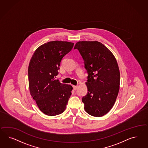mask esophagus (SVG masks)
I'll use <instances>...</instances> for the list:
<instances>
[{"instance_id":"esophagus-1","label":"esophagus","mask_w":148,"mask_h":148,"mask_svg":"<svg viewBox=\"0 0 148 148\" xmlns=\"http://www.w3.org/2000/svg\"><path fill=\"white\" fill-rule=\"evenodd\" d=\"M73 89L74 90H76L77 89V86H73Z\"/></svg>"}]
</instances>
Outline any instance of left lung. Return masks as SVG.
I'll return each mask as SVG.
<instances>
[{
  "mask_svg": "<svg viewBox=\"0 0 148 148\" xmlns=\"http://www.w3.org/2000/svg\"><path fill=\"white\" fill-rule=\"evenodd\" d=\"M74 49L79 51L88 74L86 82L88 92L82 99L85 110L92 116H103L113 108L119 90L120 72L116 59L98 41H79Z\"/></svg>",
  "mask_w": 148,
  "mask_h": 148,
  "instance_id": "left-lung-1",
  "label": "left lung"
}]
</instances>
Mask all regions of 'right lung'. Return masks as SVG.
<instances>
[{
	"instance_id": "obj_1",
	"label": "right lung",
	"mask_w": 148,
	"mask_h": 148,
	"mask_svg": "<svg viewBox=\"0 0 148 148\" xmlns=\"http://www.w3.org/2000/svg\"><path fill=\"white\" fill-rule=\"evenodd\" d=\"M74 45L61 40L48 42L35 51L29 64L30 93L40 111L49 116L64 111L72 94V86L61 83L55 78L60 63Z\"/></svg>"
}]
</instances>
